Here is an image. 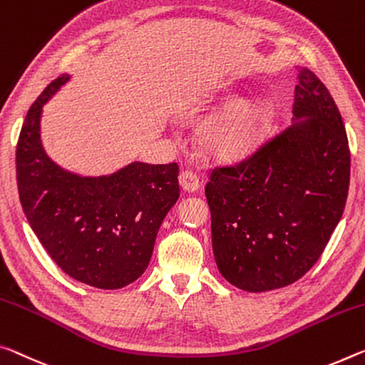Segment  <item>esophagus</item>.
Returning a JSON list of instances; mask_svg holds the SVG:
<instances>
[{"instance_id":"esophagus-1","label":"esophagus","mask_w":365,"mask_h":365,"mask_svg":"<svg viewBox=\"0 0 365 365\" xmlns=\"http://www.w3.org/2000/svg\"><path fill=\"white\" fill-rule=\"evenodd\" d=\"M178 180H180L182 188L188 193H193L200 188V178L193 170H183L180 177H178Z\"/></svg>"}]
</instances>
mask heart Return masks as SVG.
<instances>
[{
	"label": "heart",
	"instance_id": "b5f03b06",
	"mask_svg": "<svg viewBox=\"0 0 365 365\" xmlns=\"http://www.w3.org/2000/svg\"><path fill=\"white\" fill-rule=\"evenodd\" d=\"M235 103L234 99H224ZM273 121V110L264 102L234 106L207 120L201 128V143L219 160L247 158L259 146Z\"/></svg>",
	"mask_w": 365,
	"mask_h": 365
}]
</instances>
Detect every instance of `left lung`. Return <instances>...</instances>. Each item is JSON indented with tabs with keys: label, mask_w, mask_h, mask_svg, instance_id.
Listing matches in <instances>:
<instances>
[{
	"label": "left lung",
	"mask_w": 365,
	"mask_h": 365,
	"mask_svg": "<svg viewBox=\"0 0 365 365\" xmlns=\"http://www.w3.org/2000/svg\"><path fill=\"white\" fill-rule=\"evenodd\" d=\"M294 123L250 158L216 167L205 193L221 274L247 292L273 291L317 263L343 216L351 153L325 84L300 68Z\"/></svg>",
	"instance_id": "obj_1"
}]
</instances>
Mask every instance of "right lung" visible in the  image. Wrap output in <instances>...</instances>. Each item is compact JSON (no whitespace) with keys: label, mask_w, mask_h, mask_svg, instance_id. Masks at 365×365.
<instances>
[{"label":"right lung","mask_w":365,"mask_h":365,"mask_svg":"<svg viewBox=\"0 0 365 365\" xmlns=\"http://www.w3.org/2000/svg\"><path fill=\"white\" fill-rule=\"evenodd\" d=\"M68 79L51 81L29 108L16 149L19 200L40 244L68 276L120 289L148 268L160 224L180 196L178 165L131 162L110 175L83 177L51 160L40 120Z\"/></svg>","instance_id":"obj_1"}]
</instances>
